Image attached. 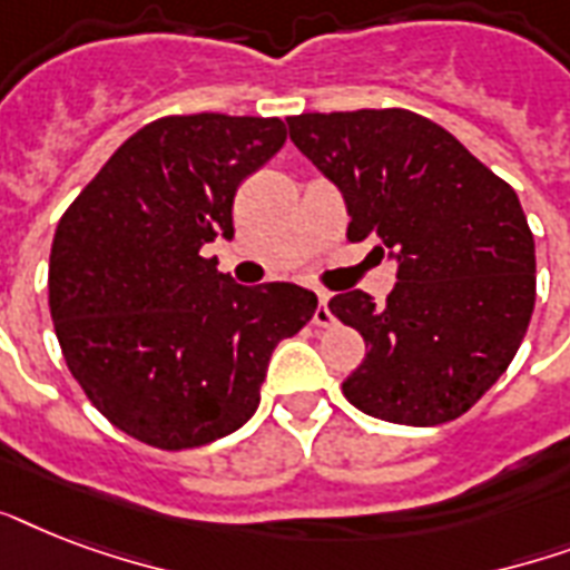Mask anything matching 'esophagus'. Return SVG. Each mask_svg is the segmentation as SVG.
<instances>
[{"label":"esophagus","mask_w":570,"mask_h":570,"mask_svg":"<svg viewBox=\"0 0 570 570\" xmlns=\"http://www.w3.org/2000/svg\"><path fill=\"white\" fill-rule=\"evenodd\" d=\"M328 293H320V307H316V313H313V322L320 325V328H328V325H334V313H331L328 307Z\"/></svg>","instance_id":"1"}]
</instances>
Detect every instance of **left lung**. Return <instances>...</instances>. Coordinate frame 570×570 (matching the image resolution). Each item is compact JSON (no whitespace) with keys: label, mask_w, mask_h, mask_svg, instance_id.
Here are the masks:
<instances>
[{"label":"left lung","mask_w":570,"mask_h":570,"mask_svg":"<svg viewBox=\"0 0 570 570\" xmlns=\"http://www.w3.org/2000/svg\"><path fill=\"white\" fill-rule=\"evenodd\" d=\"M293 145L346 200L348 239L396 263L387 304L337 293L331 313L366 343L343 381L357 411L450 423L505 373L535 304V242L509 183L407 109L286 118Z\"/></svg>","instance_id":"left-lung-1"}]
</instances>
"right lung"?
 <instances>
[{"label":"right lung","mask_w":570,"mask_h":570,"mask_svg":"<svg viewBox=\"0 0 570 570\" xmlns=\"http://www.w3.org/2000/svg\"><path fill=\"white\" fill-rule=\"evenodd\" d=\"M277 118L171 115L111 154L58 222L49 313L109 423L189 450L254 416L268 357L313 320L295 284L242 286L200 248L233 236L239 183L284 147Z\"/></svg>","instance_id":"obj_1"}]
</instances>
